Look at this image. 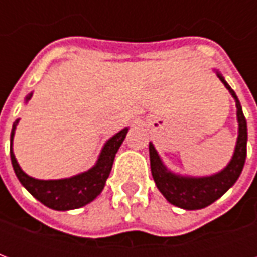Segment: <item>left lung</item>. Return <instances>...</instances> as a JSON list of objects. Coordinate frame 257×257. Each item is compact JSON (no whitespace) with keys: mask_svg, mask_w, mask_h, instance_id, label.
<instances>
[{"mask_svg":"<svg viewBox=\"0 0 257 257\" xmlns=\"http://www.w3.org/2000/svg\"><path fill=\"white\" fill-rule=\"evenodd\" d=\"M215 71L216 75L231 93L237 106L238 138L234 154L226 167L223 168L220 172L210 175V176H186V175L175 173L165 167L154 145L151 142L149 143L151 175L156 182L157 189L161 191L168 202L186 210L202 209L213 204L216 199L220 198L238 180L239 175L242 172L245 158H246L248 128H246V119L243 117L242 107L235 92L227 84L220 71L216 68Z\"/></svg>","mask_w":257,"mask_h":257,"instance_id":"obj_1","label":"left lung"}]
</instances>
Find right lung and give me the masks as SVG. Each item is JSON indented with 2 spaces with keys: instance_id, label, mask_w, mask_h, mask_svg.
I'll use <instances>...</instances> for the list:
<instances>
[{
  "instance_id": "add662e5",
  "label": "right lung",
  "mask_w": 257,
  "mask_h": 257,
  "mask_svg": "<svg viewBox=\"0 0 257 257\" xmlns=\"http://www.w3.org/2000/svg\"><path fill=\"white\" fill-rule=\"evenodd\" d=\"M31 96H33V92L26 96V103L30 100ZM18 123H19V119L15 121L12 125V132H11V161H12L15 173L22 186L34 198L38 199L48 208L55 210H71L82 208L86 204L92 202L101 193V190L104 189L107 178L111 172L115 154L129 131V128H123L122 131H119L118 134L107 140L101 149L96 164L88 171L74 175L71 178L41 180V179L31 178L27 173L23 172V169L16 161L12 145H14L15 131H16Z\"/></svg>"
}]
</instances>
